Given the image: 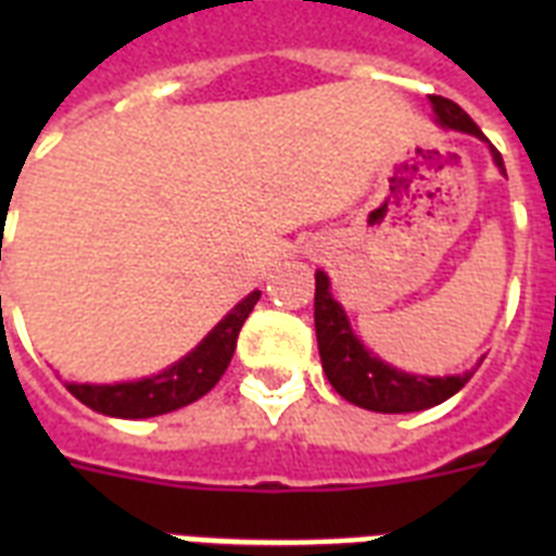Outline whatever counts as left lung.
<instances>
[{
	"instance_id": "left-lung-1",
	"label": "left lung",
	"mask_w": 556,
	"mask_h": 556,
	"mask_svg": "<svg viewBox=\"0 0 556 556\" xmlns=\"http://www.w3.org/2000/svg\"><path fill=\"white\" fill-rule=\"evenodd\" d=\"M439 124L444 129H456L482 138V129L473 124V117L453 100L432 94L430 98ZM496 167L505 173L500 150H493ZM317 288H314V326H317V346H320V361L326 378L349 404L364 406L371 413H418L430 406L447 401L465 387L473 371L453 375V378H421V375H406V371L392 369L389 364L366 352L364 343L352 334L343 308L334 303L329 291V277L317 270L314 274Z\"/></svg>"
}]
</instances>
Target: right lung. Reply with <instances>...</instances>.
<instances>
[{
  "instance_id": "obj_1",
  "label": "right lung",
  "mask_w": 556,
  "mask_h": 556,
  "mask_svg": "<svg viewBox=\"0 0 556 556\" xmlns=\"http://www.w3.org/2000/svg\"><path fill=\"white\" fill-rule=\"evenodd\" d=\"M260 300V291H253L192 349L190 355L178 364L164 369L161 375L129 383H112V387H91V383H68L77 401L91 406L94 413L115 415V418H152V415L173 413L181 406L199 401L216 387L218 378L230 366L236 352V340L242 331L248 314Z\"/></svg>"
}]
</instances>
